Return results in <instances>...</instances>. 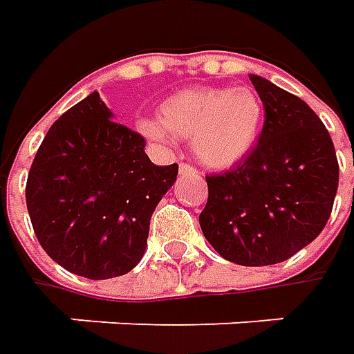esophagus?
<instances>
[{"label":"esophagus","mask_w":354,"mask_h":354,"mask_svg":"<svg viewBox=\"0 0 354 354\" xmlns=\"http://www.w3.org/2000/svg\"><path fill=\"white\" fill-rule=\"evenodd\" d=\"M179 173H181V175H197L198 169L195 165H191V163H181V165H179Z\"/></svg>","instance_id":"1"}]
</instances>
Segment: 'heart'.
<instances>
[{
  "label": "heart",
  "instance_id": "1",
  "mask_svg": "<svg viewBox=\"0 0 354 354\" xmlns=\"http://www.w3.org/2000/svg\"><path fill=\"white\" fill-rule=\"evenodd\" d=\"M262 122L264 108L250 88H187L161 102L159 120H140L138 131L157 143L193 140L205 165L230 167L254 147Z\"/></svg>",
  "mask_w": 354,
  "mask_h": 354
}]
</instances>
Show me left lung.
<instances>
[{
	"label": "left lung",
	"mask_w": 354,
	"mask_h": 354,
	"mask_svg": "<svg viewBox=\"0 0 354 354\" xmlns=\"http://www.w3.org/2000/svg\"><path fill=\"white\" fill-rule=\"evenodd\" d=\"M264 104L256 147L234 169L207 175L198 223L225 260L279 264L325 228L337 195L339 163L319 116L301 98L250 75Z\"/></svg>",
	"instance_id": "8db88e82"
}]
</instances>
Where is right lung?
Wrapping results in <instances>:
<instances>
[{
    "label": "right lung",
    "mask_w": 354,
    "mask_h": 354,
    "mask_svg": "<svg viewBox=\"0 0 354 354\" xmlns=\"http://www.w3.org/2000/svg\"><path fill=\"white\" fill-rule=\"evenodd\" d=\"M92 92L47 131L25 198L39 244L76 276H124L142 260L157 203L179 165H156L138 131L116 124Z\"/></svg>",
    "instance_id": "add662e5"
}]
</instances>
